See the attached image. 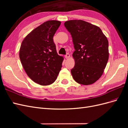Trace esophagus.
I'll return each instance as SVG.
<instances>
[{"label":"esophagus","instance_id":"esophagus-1","mask_svg":"<svg viewBox=\"0 0 128 128\" xmlns=\"http://www.w3.org/2000/svg\"><path fill=\"white\" fill-rule=\"evenodd\" d=\"M70 57V55H69V53H67L66 55L65 56V58H66V59H68V58Z\"/></svg>","mask_w":128,"mask_h":128}]
</instances>
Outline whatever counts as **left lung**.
<instances>
[{
	"mask_svg": "<svg viewBox=\"0 0 128 128\" xmlns=\"http://www.w3.org/2000/svg\"><path fill=\"white\" fill-rule=\"evenodd\" d=\"M64 25L75 50V66L71 70L74 80L86 86L94 83L102 75L108 60L107 37L99 27L83 20H69Z\"/></svg>",
	"mask_w": 128,
	"mask_h": 128,
	"instance_id": "obj_1",
	"label": "left lung"
}]
</instances>
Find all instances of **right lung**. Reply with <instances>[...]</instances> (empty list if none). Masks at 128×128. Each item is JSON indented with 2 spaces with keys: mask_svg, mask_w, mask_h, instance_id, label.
<instances>
[{
  "mask_svg": "<svg viewBox=\"0 0 128 128\" xmlns=\"http://www.w3.org/2000/svg\"><path fill=\"white\" fill-rule=\"evenodd\" d=\"M61 22L50 20L34 29L23 40L19 56L26 72L41 86L52 84L62 67L63 56L58 54L53 36Z\"/></svg>",
  "mask_w": 128,
  "mask_h": 128,
  "instance_id": "right-lung-1",
  "label": "right lung"
}]
</instances>
